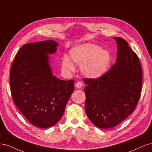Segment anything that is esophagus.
I'll return each instance as SVG.
<instances>
[{
  "mask_svg": "<svg viewBox=\"0 0 152 152\" xmlns=\"http://www.w3.org/2000/svg\"><path fill=\"white\" fill-rule=\"evenodd\" d=\"M75 87H77V89H80L82 87V84L80 82H78L75 84Z\"/></svg>",
  "mask_w": 152,
  "mask_h": 152,
  "instance_id": "obj_1",
  "label": "esophagus"
}]
</instances>
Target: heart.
I'll use <instances>...</instances> for the list:
<instances>
[{
    "instance_id": "1",
    "label": "heart",
    "mask_w": 152,
    "mask_h": 152,
    "mask_svg": "<svg viewBox=\"0 0 152 152\" xmlns=\"http://www.w3.org/2000/svg\"><path fill=\"white\" fill-rule=\"evenodd\" d=\"M70 56L64 55L61 67L66 73L75 72L74 63L80 65V70L85 77L96 79L107 72L111 63V54L99 45L87 42L78 44L70 49Z\"/></svg>"
}]
</instances>
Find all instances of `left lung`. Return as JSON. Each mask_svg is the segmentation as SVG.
Returning a JSON list of instances; mask_svg holds the SVG:
<instances>
[{
	"mask_svg": "<svg viewBox=\"0 0 152 152\" xmlns=\"http://www.w3.org/2000/svg\"><path fill=\"white\" fill-rule=\"evenodd\" d=\"M117 58L102 77L85 79V110L91 122L101 129L117 126L136 108L141 95L142 70L137 54L121 37H113Z\"/></svg>",
	"mask_w": 152,
	"mask_h": 152,
	"instance_id": "1",
	"label": "left lung"
}]
</instances>
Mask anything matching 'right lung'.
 <instances>
[{
	"label": "right lung",
	"instance_id": "obj_1",
	"mask_svg": "<svg viewBox=\"0 0 152 152\" xmlns=\"http://www.w3.org/2000/svg\"><path fill=\"white\" fill-rule=\"evenodd\" d=\"M58 46L53 40L25 44L11 68L14 102L27 120L39 128L59 122L74 91L73 80H61L53 75L49 55L56 53Z\"/></svg>",
	"mask_w": 152,
	"mask_h": 152
}]
</instances>
